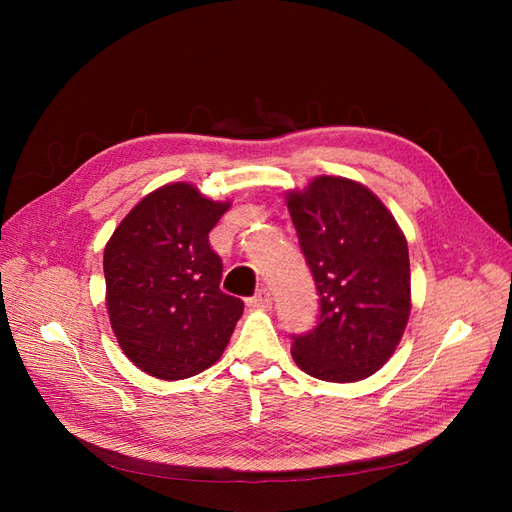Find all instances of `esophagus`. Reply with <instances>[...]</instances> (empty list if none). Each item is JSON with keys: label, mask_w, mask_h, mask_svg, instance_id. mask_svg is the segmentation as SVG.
Here are the masks:
<instances>
[{"label": "esophagus", "mask_w": 512, "mask_h": 512, "mask_svg": "<svg viewBox=\"0 0 512 512\" xmlns=\"http://www.w3.org/2000/svg\"><path fill=\"white\" fill-rule=\"evenodd\" d=\"M271 292L267 288L258 290L252 299H247V305L254 307V309H269L271 307Z\"/></svg>", "instance_id": "34e87169"}]
</instances>
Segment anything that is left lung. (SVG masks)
Segmentation results:
<instances>
[{"label": "left lung", "instance_id": "1", "mask_svg": "<svg viewBox=\"0 0 512 512\" xmlns=\"http://www.w3.org/2000/svg\"><path fill=\"white\" fill-rule=\"evenodd\" d=\"M286 205L320 294L316 329L292 337V359L327 382L369 378L391 359L410 318L404 230L363 183L318 175Z\"/></svg>", "mask_w": 512, "mask_h": 512}]
</instances>
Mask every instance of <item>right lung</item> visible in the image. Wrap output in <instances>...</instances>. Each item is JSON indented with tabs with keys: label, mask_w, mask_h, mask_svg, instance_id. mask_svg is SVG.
<instances>
[{
	"label": "right lung",
	"mask_w": 512,
	"mask_h": 512,
	"mask_svg": "<svg viewBox=\"0 0 512 512\" xmlns=\"http://www.w3.org/2000/svg\"><path fill=\"white\" fill-rule=\"evenodd\" d=\"M230 209L188 181L147 194L104 247L106 309L123 354L145 374L183 380L224 354L243 301L220 290L209 232Z\"/></svg>",
	"instance_id": "right-lung-1"
}]
</instances>
